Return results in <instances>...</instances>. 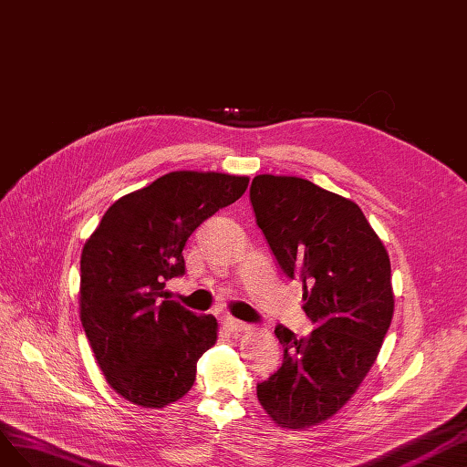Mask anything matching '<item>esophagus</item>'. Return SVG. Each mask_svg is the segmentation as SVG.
Masks as SVG:
<instances>
[{
    "label": "esophagus",
    "mask_w": 467,
    "mask_h": 467,
    "mask_svg": "<svg viewBox=\"0 0 467 467\" xmlns=\"http://www.w3.org/2000/svg\"><path fill=\"white\" fill-rule=\"evenodd\" d=\"M223 327L231 332V335H241V332L248 330V325L236 321V318H231V317H224L223 318Z\"/></svg>",
    "instance_id": "1"
}]
</instances>
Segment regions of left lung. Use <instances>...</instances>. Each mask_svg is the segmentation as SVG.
<instances>
[{"instance_id":"1","label":"left lung","mask_w":467,"mask_h":467,"mask_svg":"<svg viewBox=\"0 0 467 467\" xmlns=\"http://www.w3.org/2000/svg\"><path fill=\"white\" fill-rule=\"evenodd\" d=\"M250 202L315 325L309 338L275 327L284 364L258 401L277 426L305 431L335 417L374 366L395 309L391 262L362 209L309 180L260 174Z\"/></svg>"}]
</instances>
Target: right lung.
<instances>
[{
  "instance_id": "add662e5",
  "label": "right lung",
  "mask_w": 467,
  "mask_h": 467,
  "mask_svg": "<svg viewBox=\"0 0 467 467\" xmlns=\"http://www.w3.org/2000/svg\"><path fill=\"white\" fill-rule=\"evenodd\" d=\"M248 176L178 170L119 197L79 258V318L105 379L129 403L164 409L192 389L217 342L213 315L168 301L183 248L205 219L234 203Z\"/></svg>"
}]
</instances>
